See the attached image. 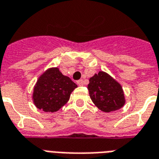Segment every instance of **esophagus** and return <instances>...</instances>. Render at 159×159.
<instances>
[{
  "instance_id": "1",
  "label": "esophagus",
  "mask_w": 159,
  "mask_h": 159,
  "mask_svg": "<svg viewBox=\"0 0 159 159\" xmlns=\"http://www.w3.org/2000/svg\"><path fill=\"white\" fill-rule=\"evenodd\" d=\"M76 83H77V85H78V86H83V84H84V83H83V80H78V81L76 82Z\"/></svg>"
}]
</instances>
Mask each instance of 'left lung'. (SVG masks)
<instances>
[{
    "label": "left lung",
    "instance_id": "1",
    "mask_svg": "<svg viewBox=\"0 0 159 159\" xmlns=\"http://www.w3.org/2000/svg\"><path fill=\"white\" fill-rule=\"evenodd\" d=\"M88 89L93 103L104 113L116 111L125 103L121 85L105 71L100 70L90 77Z\"/></svg>",
    "mask_w": 159,
    "mask_h": 159
}]
</instances>
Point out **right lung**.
I'll list each match as a JSON object with an SVG mask.
<instances>
[{"label":"right lung","mask_w":159,"mask_h":159,"mask_svg":"<svg viewBox=\"0 0 159 159\" xmlns=\"http://www.w3.org/2000/svg\"><path fill=\"white\" fill-rule=\"evenodd\" d=\"M76 88V83L64 76L58 67H50L38 78L32 96L33 102L36 108L44 112H56L67 103Z\"/></svg>","instance_id":"add662e5"}]
</instances>
